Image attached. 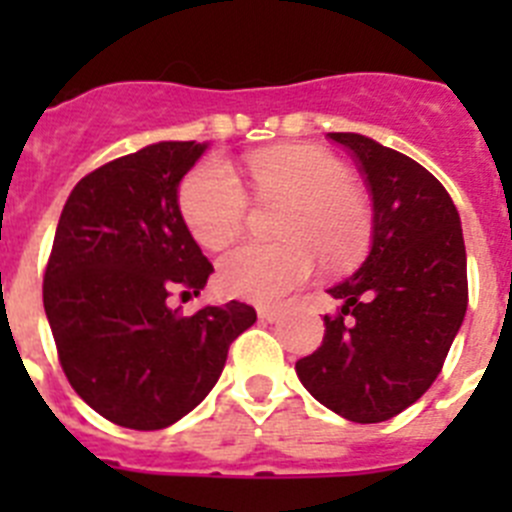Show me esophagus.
Masks as SVG:
<instances>
[{
  "label": "esophagus",
  "instance_id": "1",
  "mask_svg": "<svg viewBox=\"0 0 512 512\" xmlns=\"http://www.w3.org/2000/svg\"><path fill=\"white\" fill-rule=\"evenodd\" d=\"M256 312H259V318L266 320V323H277L279 315H282V307H279V305H261Z\"/></svg>",
  "mask_w": 512,
  "mask_h": 512
}]
</instances>
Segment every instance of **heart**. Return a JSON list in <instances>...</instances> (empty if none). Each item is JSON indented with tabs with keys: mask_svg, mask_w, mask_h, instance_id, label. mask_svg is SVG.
I'll return each mask as SVG.
<instances>
[{
	"mask_svg": "<svg viewBox=\"0 0 512 512\" xmlns=\"http://www.w3.org/2000/svg\"><path fill=\"white\" fill-rule=\"evenodd\" d=\"M246 171L261 197H289L284 241L241 243L217 264V282L230 297L248 302L282 300L318 269L320 253L333 266L354 261L369 241L372 212L351 187V174L336 156L315 146H279L246 158ZM179 205L200 246H228L241 233L248 197L223 161H205L184 179Z\"/></svg>",
	"mask_w": 512,
	"mask_h": 512,
	"instance_id": "1",
	"label": "heart"
}]
</instances>
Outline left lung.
<instances>
[{"mask_svg": "<svg viewBox=\"0 0 512 512\" xmlns=\"http://www.w3.org/2000/svg\"><path fill=\"white\" fill-rule=\"evenodd\" d=\"M354 153L372 194L364 264L328 289L318 351L295 364L320 405L354 423H382L420 400L441 372L467 312L461 220L436 176L359 133H328Z\"/></svg>", "mask_w": 512, "mask_h": 512, "instance_id": "left-lung-1", "label": "left lung"}]
</instances>
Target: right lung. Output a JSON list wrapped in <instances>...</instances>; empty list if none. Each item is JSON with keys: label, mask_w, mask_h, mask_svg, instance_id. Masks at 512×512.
<instances>
[{"label": "right lung", "mask_w": 512, "mask_h": 512, "mask_svg": "<svg viewBox=\"0 0 512 512\" xmlns=\"http://www.w3.org/2000/svg\"><path fill=\"white\" fill-rule=\"evenodd\" d=\"M210 143L161 140L84 176L63 205L43 305L63 372L102 418L158 431L192 413L223 374L228 348L256 323L246 302L194 315L212 264L179 210V184Z\"/></svg>", "instance_id": "add662e5"}]
</instances>
